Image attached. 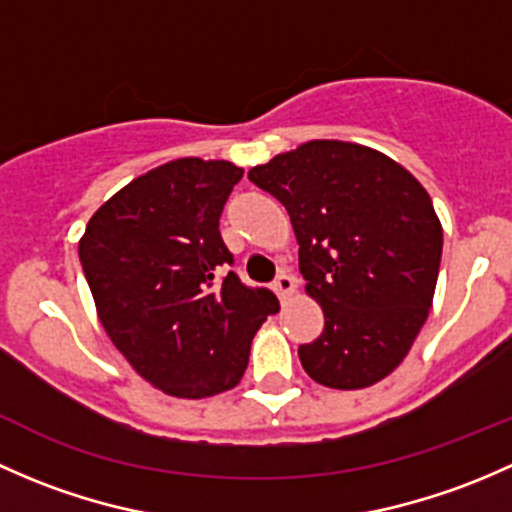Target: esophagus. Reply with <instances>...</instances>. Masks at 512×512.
<instances>
[{
  "mask_svg": "<svg viewBox=\"0 0 512 512\" xmlns=\"http://www.w3.org/2000/svg\"><path fill=\"white\" fill-rule=\"evenodd\" d=\"M273 291L278 293V298L286 300L288 295H291L295 291V278L291 276V273H281V276L273 281Z\"/></svg>",
  "mask_w": 512,
  "mask_h": 512,
  "instance_id": "obj_1",
  "label": "esophagus"
}]
</instances>
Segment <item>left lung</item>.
<instances>
[{"label":"left lung","mask_w":512,"mask_h":512,"mask_svg":"<svg viewBox=\"0 0 512 512\" xmlns=\"http://www.w3.org/2000/svg\"><path fill=\"white\" fill-rule=\"evenodd\" d=\"M291 214L305 291L323 305L303 370L362 389L399 367L426 323L444 231L426 189L365 145L310 140L249 172Z\"/></svg>","instance_id":"1"}]
</instances>
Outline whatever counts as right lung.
<instances>
[{
	"label": "right lung",
	"mask_w": 512,
	"mask_h": 512,
	"mask_svg": "<svg viewBox=\"0 0 512 512\" xmlns=\"http://www.w3.org/2000/svg\"><path fill=\"white\" fill-rule=\"evenodd\" d=\"M244 170L182 157L120 189L93 214L78 256L98 318L133 370L170 397L236 387L278 298L249 288L219 217Z\"/></svg>",
	"instance_id": "obj_1"
}]
</instances>
